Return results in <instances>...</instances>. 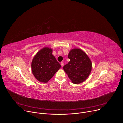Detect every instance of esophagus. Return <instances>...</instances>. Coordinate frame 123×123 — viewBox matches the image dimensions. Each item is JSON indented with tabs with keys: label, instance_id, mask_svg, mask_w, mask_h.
Listing matches in <instances>:
<instances>
[{
	"label": "esophagus",
	"instance_id": "1",
	"mask_svg": "<svg viewBox=\"0 0 123 123\" xmlns=\"http://www.w3.org/2000/svg\"><path fill=\"white\" fill-rule=\"evenodd\" d=\"M60 64H61V66H62V67H63V66H64V63H63V62H61Z\"/></svg>",
	"mask_w": 123,
	"mask_h": 123
}]
</instances>
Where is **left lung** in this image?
I'll return each mask as SVG.
<instances>
[{
	"mask_svg": "<svg viewBox=\"0 0 123 123\" xmlns=\"http://www.w3.org/2000/svg\"><path fill=\"white\" fill-rule=\"evenodd\" d=\"M69 62L63 67L65 72L73 83L79 84L85 81L91 74L92 63L85 52L79 48L69 51Z\"/></svg>",
	"mask_w": 123,
	"mask_h": 123,
	"instance_id": "left-lung-1",
	"label": "left lung"
}]
</instances>
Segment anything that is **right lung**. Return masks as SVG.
I'll return each instance as SVG.
<instances>
[{
    "instance_id": "obj_1",
    "label": "right lung",
    "mask_w": 123,
    "mask_h": 123,
    "mask_svg": "<svg viewBox=\"0 0 123 123\" xmlns=\"http://www.w3.org/2000/svg\"><path fill=\"white\" fill-rule=\"evenodd\" d=\"M61 65L52 55V49L45 47L34 55L31 62V71L34 77L42 83H47L60 68Z\"/></svg>"
}]
</instances>
